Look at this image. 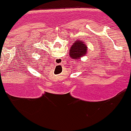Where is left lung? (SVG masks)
Returning <instances> with one entry per match:
<instances>
[{"label":"left lung","mask_w":131,"mask_h":131,"mask_svg":"<svg viewBox=\"0 0 131 131\" xmlns=\"http://www.w3.org/2000/svg\"><path fill=\"white\" fill-rule=\"evenodd\" d=\"M87 47L81 41H75L72 45L70 50V56L72 59L78 60L86 54Z\"/></svg>","instance_id":"8db88e82"}]
</instances>
